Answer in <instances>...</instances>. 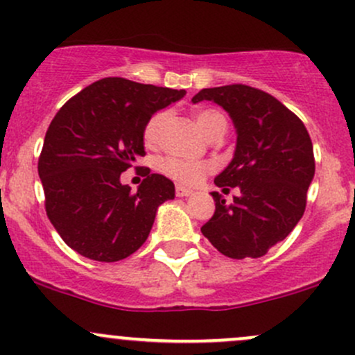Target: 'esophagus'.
<instances>
[{
    "label": "esophagus",
    "mask_w": 355,
    "mask_h": 355,
    "mask_svg": "<svg viewBox=\"0 0 355 355\" xmlns=\"http://www.w3.org/2000/svg\"><path fill=\"white\" fill-rule=\"evenodd\" d=\"M175 193H177V197H189V196H192L193 192L190 189H185V187L177 185V189H175Z\"/></svg>",
    "instance_id": "1"
}]
</instances>
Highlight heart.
I'll return each mask as SVG.
<instances>
[{
    "mask_svg": "<svg viewBox=\"0 0 355 355\" xmlns=\"http://www.w3.org/2000/svg\"><path fill=\"white\" fill-rule=\"evenodd\" d=\"M166 119H168V112L166 111H157L151 114L145 123L143 128V139L145 145L150 148L159 146L163 138V130H165ZM196 121L198 128L202 130L207 138L212 139L214 136L219 133H225L227 128V121H225L224 114L217 109H202V111L196 112ZM159 170L175 180L177 184L193 187L198 185L204 180L207 175L214 171L212 162H189V159L166 157L159 162Z\"/></svg>",
    "mask_w": 355,
    "mask_h": 355,
    "instance_id": "1",
    "label": "heart"
}]
</instances>
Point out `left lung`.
Masks as SVG:
<instances>
[{
	"instance_id": "obj_1",
	"label": "left lung",
	"mask_w": 355,
	"mask_h": 355,
	"mask_svg": "<svg viewBox=\"0 0 355 355\" xmlns=\"http://www.w3.org/2000/svg\"><path fill=\"white\" fill-rule=\"evenodd\" d=\"M193 103L214 101L237 130L232 162L216 185L239 187L232 205L212 192L216 210L202 234L232 259L261 258L302 219L315 175L313 145L305 124L276 97L244 84L202 89Z\"/></svg>"
}]
</instances>
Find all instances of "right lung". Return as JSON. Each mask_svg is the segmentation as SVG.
<instances>
[{
    "mask_svg": "<svg viewBox=\"0 0 355 355\" xmlns=\"http://www.w3.org/2000/svg\"><path fill=\"white\" fill-rule=\"evenodd\" d=\"M185 91L106 77L70 97L46 130L38 158L45 210L64 243L89 259L114 263L141 248L173 182L141 171L136 192L123 171L145 157L143 128Z\"/></svg>",
    "mask_w": 355,
    "mask_h": 355,
    "instance_id": "1",
    "label": "right lung"
}]
</instances>
